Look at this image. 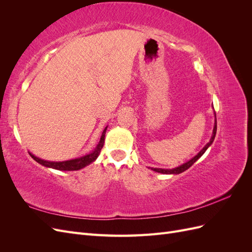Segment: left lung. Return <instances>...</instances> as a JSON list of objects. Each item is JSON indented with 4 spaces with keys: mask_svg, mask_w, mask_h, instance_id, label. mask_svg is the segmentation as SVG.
Masks as SVG:
<instances>
[{
    "mask_svg": "<svg viewBox=\"0 0 252 252\" xmlns=\"http://www.w3.org/2000/svg\"><path fill=\"white\" fill-rule=\"evenodd\" d=\"M216 133H217V121H216V123H215V128H213V133H212V136H211V139H210V142L206 144V146H205L194 158H192L191 159H190V161H188L187 163L183 164V165H181L180 167H177V168H173V169H161V168H151V169L154 170V171H156V172L165 173V174H179V173H181V172H183V171L187 170L188 168H190V167H191V166L197 161V159H199V158L204 155V152H205L206 150H207V148L212 144L213 140H215Z\"/></svg>",
    "mask_w": 252,
    "mask_h": 252,
    "instance_id": "1",
    "label": "left lung"
}]
</instances>
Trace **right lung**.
Returning <instances> with one entry per match:
<instances>
[{"label": "right lung", "mask_w": 252, "mask_h": 252, "mask_svg": "<svg viewBox=\"0 0 252 252\" xmlns=\"http://www.w3.org/2000/svg\"><path fill=\"white\" fill-rule=\"evenodd\" d=\"M106 130H107V127H106L104 130H103L101 140H100V142H98L95 149L93 152H91V154L84 156L82 158H74V159H69V161H64V162H48V161H44V159H42V158H36V157H34L32 154H29V155L32 156V158L34 159L35 162H37V163L45 166V167H49V168L58 169V170H67V171L79 170V169L83 168V167H85V166L89 165L90 163H93L94 161H95V158H97V156L100 155L101 149L103 148L104 141H105Z\"/></svg>", "instance_id": "1"}]
</instances>
